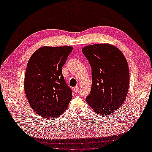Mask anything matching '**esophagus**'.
Wrapping results in <instances>:
<instances>
[{
  "label": "esophagus",
  "mask_w": 152,
  "mask_h": 152,
  "mask_svg": "<svg viewBox=\"0 0 152 152\" xmlns=\"http://www.w3.org/2000/svg\"><path fill=\"white\" fill-rule=\"evenodd\" d=\"M79 89H80V88H79L78 86H76V87H74V91L75 92H78L79 91Z\"/></svg>",
  "instance_id": "1"
}]
</instances>
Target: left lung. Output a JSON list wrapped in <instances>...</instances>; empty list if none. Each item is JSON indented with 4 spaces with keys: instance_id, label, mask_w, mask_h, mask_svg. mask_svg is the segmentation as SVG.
Instances as JSON below:
<instances>
[{
    "instance_id": "obj_1",
    "label": "left lung",
    "mask_w": 152,
    "mask_h": 152,
    "mask_svg": "<svg viewBox=\"0 0 152 152\" xmlns=\"http://www.w3.org/2000/svg\"><path fill=\"white\" fill-rule=\"evenodd\" d=\"M91 66L92 85L86 101L96 114H112L124 104L129 86L127 61L118 48L96 44L82 48Z\"/></svg>"
}]
</instances>
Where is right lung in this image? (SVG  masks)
I'll return each instance as SVG.
<instances>
[{"label":"right lung","instance_id":"add662e5","mask_svg":"<svg viewBox=\"0 0 152 152\" xmlns=\"http://www.w3.org/2000/svg\"><path fill=\"white\" fill-rule=\"evenodd\" d=\"M72 49V46H43L28 61L25 95L33 110L44 118L59 117L72 98V91L62 74V67Z\"/></svg>","mask_w":152,"mask_h":152}]
</instances>
